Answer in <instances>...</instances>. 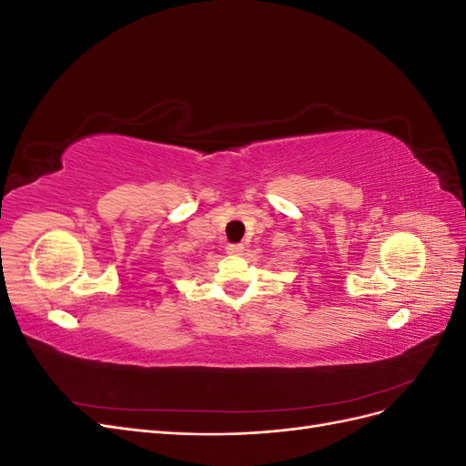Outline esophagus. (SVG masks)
<instances>
[{"label": "esophagus", "mask_w": 466, "mask_h": 466, "mask_svg": "<svg viewBox=\"0 0 466 466\" xmlns=\"http://www.w3.org/2000/svg\"><path fill=\"white\" fill-rule=\"evenodd\" d=\"M243 250H245V247L243 245H229L228 247V252H229V255H233V257H241L243 255Z\"/></svg>", "instance_id": "34e87169"}]
</instances>
